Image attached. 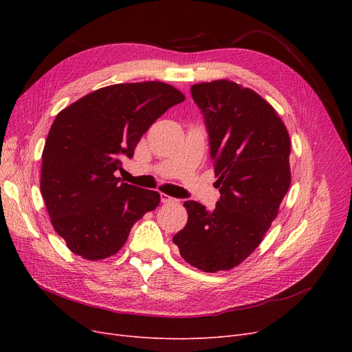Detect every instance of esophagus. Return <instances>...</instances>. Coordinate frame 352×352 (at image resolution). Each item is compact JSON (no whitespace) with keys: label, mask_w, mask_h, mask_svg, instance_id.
<instances>
[{"label":"esophagus","mask_w":352,"mask_h":352,"mask_svg":"<svg viewBox=\"0 0 352 352\" xmlns=\"http://www.w3.org/2000/svg\"><path fill=\"white\" fill-rule=\"evenodd\" d=\"M160 198H162V202L163 204H175V202H177V199L176 198H172V197H168L167 194H160Z\"/></svg>","instance_id":"1"}]
</instances>
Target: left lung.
Segmentation results:
<instances>
[{
  "label": "left lung",
  "instance_id": "1",
  "mask_svg": "<svg viewBox=\"0 0 352 352\" xmlns=\"http://www.w3.org/2000/svg\"><path fill=\"white\" fill-rule=\"evenodd\" d=\"M192 98L207 123L220 201L207 211L186 201V226L173 236L184 260L230 270L261 243L291 185V140L261 95L229 79L195 83Z\"/></svg>",
  "mask_w": 352,
  "mask_h": 352
}]
</instances>
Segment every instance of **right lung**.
<instances>
[{
    "label": "right lung",
    "mask_w": 352,
    "mask_h": 352,
    "mask_svg": "<svg viewBox=\"0 0 352 352\" xmlns=\"http://www.w3.org/2000/svg\"><path fill=\"white\" fill-rule=\"evenodd\" d=\"M184 100L164 82L117 83L57 114L42 151L41 194L73 254L91 261L111 257L135 223L158 207V192L120 182L114 172L158 117Z\"/></svg>",
    "instance_id": "obj_1"
}]
</instances>
